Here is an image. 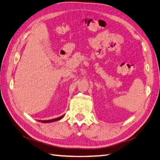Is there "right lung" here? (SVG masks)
Wrapping results in <instances>:
<instances>
[{
	"mask_svg": "<svg viewBox=\"0 0 160 160\" xmlns=\"http://www.w3.org/2000/svg\"><path fill=\"white\" fill-rule=\"evenodd\" d=\"M64 117V115H62L59 117H57V118H55V119H50V120H38L40 122L42 123H50V122H56V121H58V120L61 119L63 117Z\"/></svg>",
	"mask_w": 160,
	"mask_h": 160,
	"instance_id": "obj_1",
	"label": "right lung"
}]
</instances>
